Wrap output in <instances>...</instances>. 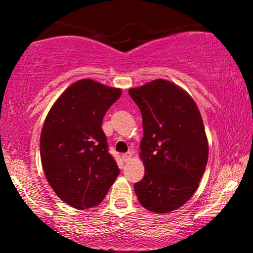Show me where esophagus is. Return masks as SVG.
<instances>
[{"label": "esophagus", "instance_id": "obj_1", "mask_svg": "<svg viewBox=\"0 0 253 253\" xmlns=\"http://www.w3.org/2000/svg\"><path fill=\"white\" fill-rule=\"evenodd\" d=\"M130 158H132V153L130 152H127V153H125V155H123L124 162H128V161H130Z\"/></svg>", "mask_w": 253, "mask_h": 253}]
</instances>
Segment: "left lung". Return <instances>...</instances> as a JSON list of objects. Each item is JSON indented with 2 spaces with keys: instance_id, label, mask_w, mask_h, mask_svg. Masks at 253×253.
Listing matches in <instances>:
<instances>
[{
  "instance_id": "left-lung-1",
  "label": "left lung",
  "mask_w": 253,
  "mask_h": 253,
  "mask_svg": "<svg viewBox=\"0 0 253 253\" xmlns=\"http://www.w3.org/2000/svg\"><path fill=\"white\" fill-rule=\"evenodd\" d=\"M143 117L140 144L145 175L134 184L139 202L153 213L182 207L199 188L208 140L195 101L167 80L128 90Z\"/></svg>"
}]
</instances>
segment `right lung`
I'll use <instances>...</instances> for the list:
<instances>
[{
    "label": "right lung",
    "instance_id": "add662e5",
    "mask_svg": "<svg viewBox=\"0 0 253 253\" xmlns=\"http://www.w3.org/2000/svg\"><path fill=\"white\" fill-rule=\"evenodd\" d=\"M121 89L89 80L71 84L51 107L40 135L46 179L77 210L100 205L120 172L108 152L102 120Z\"/></svg>",
    "mask_w": 253,
    "mask_h": 253
}]
</instances>
